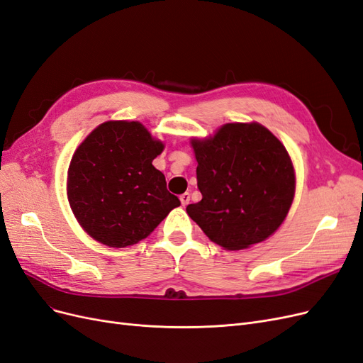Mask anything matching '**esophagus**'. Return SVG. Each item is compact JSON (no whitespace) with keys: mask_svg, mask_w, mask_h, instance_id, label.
<instances>
[{"mask_svg":"<svg viewBox=\"0 0 363 363\" xmlns=\"http://www.w3.org/2000/svg\"><path fill=\"white\" fill-rule=\"evenodd\" d=\"M180 201H182V206L183 207H186L187 204H189V201H191V194H183V195H180Z\"/></svg>","mask_w":363,"mask_h":363,"instance_id":"obj_1","label":"esophagus"}]
</instances>
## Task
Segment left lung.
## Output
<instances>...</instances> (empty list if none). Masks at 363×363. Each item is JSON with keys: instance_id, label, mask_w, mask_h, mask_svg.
<instances>
[{"instance_id": "left-lung-1", "label": "left lung", "mask_w": 363, "mask_h": 363, "mask_svg": "<svg viewBox=\"0 0 363 363\" xmlns=\"http://www.w3.org/2000/svg\"><path fill=\"white\" fill-rule=\"evenodd\" d=\"M203 199L186 207L211 242L239 251L279 228L294 198L285 147L258 123H228L213 138L192 140Z\"/></svg>"}]
</instances>
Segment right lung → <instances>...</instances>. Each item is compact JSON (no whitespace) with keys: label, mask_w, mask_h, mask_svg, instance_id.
<instances>
[{"label":"right lung","mask_w":363,"mask_h":363,"mask_svg":"<svg viewBox=\"0 0 363 363\" xmlns=\"http://www.w3.org/2000/svg\"><path fill=\"white\" fill-rule=\"evenodd\" d=\"M164 144L138 121H106L74 152L67 174L69 203L81 227L112 247L138 243L180 199L153 167Z\"/></svg>","instance_id":"1"}]
</instances>
